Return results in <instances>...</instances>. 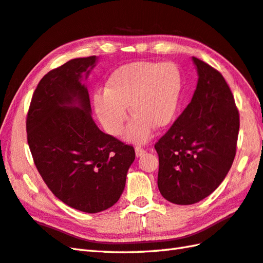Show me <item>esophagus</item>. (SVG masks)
I'll use <instances>...</instances> for the list:
<instances>
[{
	"label": "esophagus",
	"mask_w": 263,
	"mask_h": 263,
	"mask_svg": "<svg viewBox=\"0 0 263 263\" xmlns=\"http://www.w3.org/2000/svg\"><path fill=\"white\" fill-rule=\"evenodd\" d=\"M144 153H146V150H144L143 148H141V147H137V148H136V155H137V157H141L142 155H144Z\"/></svg>",
	"instance_id": "34e87169"
}]
</instances>
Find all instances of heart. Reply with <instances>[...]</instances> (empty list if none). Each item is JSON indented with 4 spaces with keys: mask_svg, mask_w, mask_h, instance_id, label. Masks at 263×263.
<instances>
[{
    "mask_svg": "<svg viewBox=\"0 0 263 263\" xmlns=\"http://www.w3.org/2000/svg\"><path fill=\"white\" fill-rule=\"evenodd\" d=\"M181 92V74L170 62L141 61L116 69L108 78L105 92L93 96V107L104 128L119 136L128 116L135 114L124 132L130 142L142 143L154 127L171 124L176 114Z\"/></svg>",
    "mask_w": 263,
    "mask_h": 263,
    "instance_id": "heart-1",
    "label": "heart"
}]
</instances>
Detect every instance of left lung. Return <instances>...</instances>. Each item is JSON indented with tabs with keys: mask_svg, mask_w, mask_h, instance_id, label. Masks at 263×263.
<instances>
[{
	"mask_svg": "<svg viewBox=\"0 0 263 263\" xmlns=\"http://www.w3.org/2000/svg\"><path fill=\"white\" fill-rule=\"evenodd\" d=\"M198 83L186 108L155 144L158 189L175 204H193L224 181L235 158L239 115L220 72L197 58Z\"/></svg>",
	"mask_w": 263,
	"mask_h": 263,
	"instance_id": "left-lung-1",
	"label": "left lung"
}]
</instances>
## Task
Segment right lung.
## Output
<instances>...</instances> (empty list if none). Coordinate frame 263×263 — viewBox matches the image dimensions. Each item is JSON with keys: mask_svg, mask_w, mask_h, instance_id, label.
I'll return each instance as SVG.
<instances>
[{"mask_svg": "<svg viewBox=\"0 0 263 263\" xmlns=\"http://www.w3.org/2000/svg\"><path fill=\"white\" fill-rule=\"evenodd\" d=\"M96 57L73 59L39 81L27 115V140L39 174L62 202L88 214L119 201L135 161L132 146L100 131L87 79Z\"/></svg>", "mask_w": 263, "mask_h": 263, "instance_id": "right-lung-1", "label": "right lung"}]
</instances>
